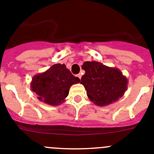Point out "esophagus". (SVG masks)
<instances>
[{
  "mask_svg": "<svg viewBox=\"0 0 154 154\" xmlns=\"http://www.w3.org/2000/svg\"><path fill=\"white\" fill-rule=\"evenodd\" d=\"M77 77H78V78H80V79H81V77H82V75H81V74H78L77 75Z\"/></svg>",
  "mask_w": 154,
  "mask_h": 154,
  "instance_id": "obj_1",
  "label": "esophagus"
}]
</instances>
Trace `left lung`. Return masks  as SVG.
Listing matches in <instances>:
<instances>
[{
	"label": "left lung",
	"mask_w": 154,
	"mask_h": 154,
	"mask_svg": "<svg viewBox=\"0 0 154 154\" xmlns=\"http://www.w3.org/2000/svg\"><path fill=\"white\" fill-rule=\"evenodd\" d=\"M82 69L85 74L80 83L84 86L88 98L95 105L103 107L116 102L127 89V78L118 68L92 61L85 62Z\"/></svg>",
	"instance_id": "8db88e82"
}]
</instances>
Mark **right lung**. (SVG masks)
<instances>
[{
    "label": "right lung",
    "mask_w": 154,
    "mask_h": 154,
    "mask_svg": "<svg viewBox=\"0 0 154 154\" xmlns=\"http://www.w3.org/2000/svg\"><path fill=\"white\" fill-rule=\"evenodd\" d=\"M80 82V79L74 77L65 65L56 64L45 72L33 77L31 89L35 92L39 101L56 106L65 101L70 87Z\"/></svg>",
    "instance_id": "right-lung-1"
}]
</instances>
